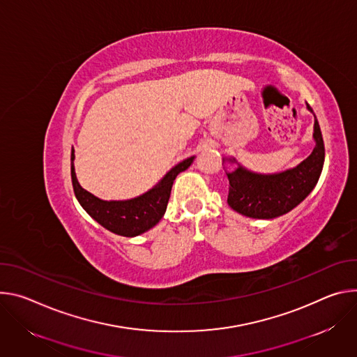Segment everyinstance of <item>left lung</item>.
I'll use <instances>...</instances> for the list:
<instances>
[{"instance_id":"obj_1","label":"left lung","mask_w":357,"mask_h":357,"mask_svg":"<svg viewBox=\"0 0 357 357\" xmlns=\"http://www.w3.org/2000/svg\"><path fill=\"white\" fill-rule=\"evenodd\" d=\"M307 109L312 112L309 106ZM313 137V151L295 169L264 176L240 166L228 173V206L243 215L262 220L284 215L295 208L318 183L324 167L325 144L316 117Z\"/></svg>"}]
</instances>
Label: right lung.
Wrapping results in <instances>:
<instances>
[{
  "label": "right lung",
  "instance_id": "obj_1",
  "mask_svg": "<svg viewBox=\"0 0 357 357\" xmlns=\"http://www.w3.org/2000/svg\"><path fill=\"white\" fill-rule=\"evenodd\" d=\"M73 149L70 153V177L76 199L84 210L106 229L123 236H135L154 227L162 220L166 213L170 199L172 185L177 174L187 170L192 163V158H185L184 162L173 167L165 178L154 188L133 200L126 202H103L85 188L76 180L73 169Z\"/></svg>",
  "mask_w": 357,
  "mask_h": 357
}]
</instances>
